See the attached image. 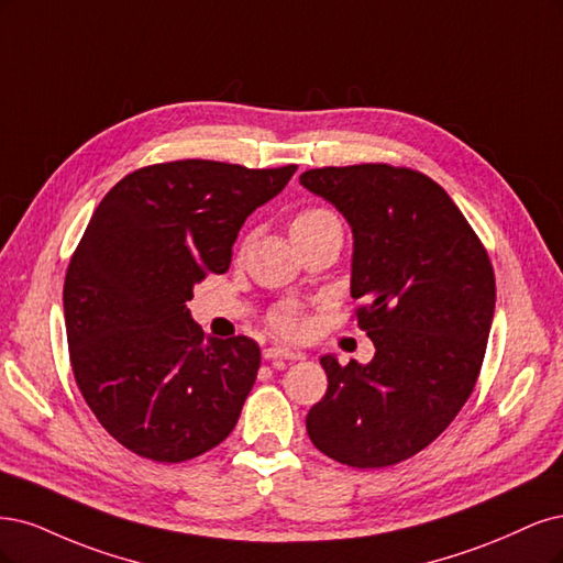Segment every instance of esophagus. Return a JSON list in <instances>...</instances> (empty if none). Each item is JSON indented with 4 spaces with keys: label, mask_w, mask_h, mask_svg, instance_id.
Wrapping results in <instances>:
<instances>
[{
    "label": "esophagus",
    "mask_w": 563,
    "mask_h": 563,
    "mask_svg": "<svg viewBox=\"0 0 563 563\" xmlns=\"http://www.w3.org/2000/svg\"><path fill=\"white\" fill-rule=\"evenodd\" d=\"M264 357L266 360H301L303 353L280 349V346H271V349H264Z\"/></svg>",
    "instance_id": "esophagus-1"
}]
</instances>
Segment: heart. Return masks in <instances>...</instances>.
Returning a JSON list of instances; mask_svg holds the SVG:
<instances>
[{
    "instance_id": "obj_1",
    "label": "heart",
    "mask_w": 563,
    "mask_h": 563,
    "mask_svg": "<svg viewBox=\"0 0 563 563\" xmlns=\"http://www.w3.org/2000/svg\"><path fill=\"white\" fill-rule=\"evenodd\" d=\"M320 222H339V220H336V214L332 210L308 208V210H303L295 217L292 229L311 227V224H320ZM271 328H274L283 336H297L303 328L299 308L297 306H280L278 311H274V316H271Z\"/></svg>"
}]
</instances>
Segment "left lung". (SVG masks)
Segmentation results:
<instances>
[{"mask_svg": "<svg viewBox=\"0 0 563 563\" xmlns=\"http://www.w3.org/2000/svg\"><path fill=\"white\" fill-rule=\"evenodd\" d=\"M299 183L346 217L351 297L376 349L367 365L320 357L328 393L306 416L308 438L343 465H395L438 440L477 384L496 308L492 262L421 173L362 163Z\"/></svg>", "mask_w": 563, "mask_h": 563, "instance_id": "obj_1", "label": "left lung"}]
</instances>
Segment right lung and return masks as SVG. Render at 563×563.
<instances>
[{
  "instance_id": "obj_1",
  "label": "right lung",
  "mask_w": 563,
  "mask_h": 563,
  "mask_svg": "<svg viewBox=\"0 0 563 563\" xmlns=\"http://www.w3.org/2000/svg\"><path fill=\"white\" fill-rule=\"evenodd\" d=\"M295 170L158 163L125 175L90 217L63 289L71 372L102 428L137 456L196 459L239 421L260 346L203 339L187 301L208 271L224 274L247 217Z\"/></svg>"
}]
</instances>
